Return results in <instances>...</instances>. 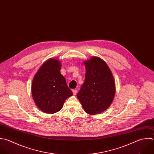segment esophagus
Here are the masks:
<instances>
[{"label": "esophagus", "mask_w": 154, "mask_h": 154, "mask_svg": "<svg viewBox=\"0 0 154 154\" xmlns=\"http://www.w3.org/2000/svg\"><path fill=\"white\" fill-rule=\"evenodd\" d=\"M72 92H73V94L74 95H76V93H77V91L76 90H72Z\"/></svg>", "instance_id": "34e87169"}]
</instances>
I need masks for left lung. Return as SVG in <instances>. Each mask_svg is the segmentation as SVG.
Returning <instances> with one entry per match:
<instances>
[{
  "label": "left lung",
  "instance_id": "left-lung-1",
  "mask_svg": "<svg viewBox=\"0 0 154 154\" xmlns=\"http://www.w3.org/2000/svg\"><path fill=\"white\" fill-rule=\"evenodd\" d=\"M84 64L85 78L77 97L87 113L100 114L114 100L116 94L114 76L106 62L99 57H92Z\"/></svg>",
  "mask_w": 154,
  "mask_h": 154
}]
</instances>
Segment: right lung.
Returning <instances> with one entry per match:
<instances>
[{
    "label": "right lung",
    "instance_id": "add662e5",
    "mask_svg": "<svg viewBox=\"0 0 154 154\" xmlns=\"http://www.w3.org/2000/svg\"><path fill=\"white\" fill-rule=\"evenodd\" d=\"M61 67L60 61L51 58L41 66L32 79L33 100L37 107L45 113L59 111L66 100L73 94L65 78L61 74Z\"/></svg>",
    "mask_w": 154,
    "mask_h": 154
}]
</instances>
